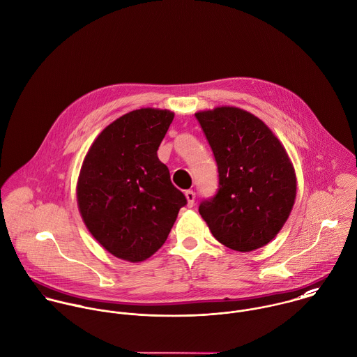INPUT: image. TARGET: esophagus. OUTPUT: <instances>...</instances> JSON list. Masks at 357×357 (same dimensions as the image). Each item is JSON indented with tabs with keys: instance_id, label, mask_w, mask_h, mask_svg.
Listing matches in <instances>:
<instances>
[{
	"instance_id": "esophagus-1",
	"label": "esophagus",
	"mask_w": 357,
	"mask_h": 357,
	"mask_svg": "<svg viewBox=\"0 0 357 357\" xmlns=\"http://www.w3.org/2000/svg\"><path fill=\"white\" fill-rule=\"evenodd\" d=\"M185 197H186V200H188V207H193L195 199H196L195 192H193V190H186V192H185Z\"/></svg>"
}]
</instances>
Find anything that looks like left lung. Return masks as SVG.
Wrapping results in <instances>:
<instances>
[{"mask_svg": "<svg viewBox=\"0 0 357 357\" xmlns=\"http://www.w3.org/2000/svg\"><path fill=\"white\" fill-rule=\"evenodd\" d=\"M214 153L219 189L199 213L215 238L240 252L271 243L296 196V176L284 146L257 116L233 106L196 113Z\"/></svg>", "mask_w": 357, "mask_h": 357, "instance_id": "1", "label": "left lung"}]
</instances>
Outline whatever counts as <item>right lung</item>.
I'll return each instance as SVG.
<instances>
[{"instance_id":"right-lung-1","label":"right lung","mask_w":357,"mask_h":357,"mask_svg":"<svg viewBox=\"0 0 357 357\" xmlns=\"http://www.w3.org/2000/svg\"><path fill=\"white\" fill-rule=\"evenodd\" d=\"M174 116L167 109L132 110L98 135L82 161L79 214L93 238L120 259L150 258L186 204L157 157Z\"/></svg>"}]
</instances>
